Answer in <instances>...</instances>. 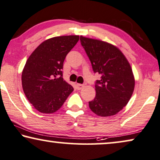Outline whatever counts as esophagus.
Masks as SVG:
<instances>
[{
    "instance_id": "esophagus-1",
    "label": "esophagus",
    "mask_w": 160,
    "mask_h": 160,
    "mask_svg": "<svg viewBox=\"0 0 160 160\" xmlns=\"http://www.w3.org/2000/svg\"><path fill=\"white\" fill-rule=\"evenodd\" d=\"M83 87H84V85L79 84V83H78V84H77V89L78 90H81Z\"/></svg>"
}]
</instances>
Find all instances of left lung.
Wrapping results in <instances>:
<instances>
[{
  "label": "left lung",
  "mask_w": 160,
  "mask_h": 160,
  "mask_svg": "<svg viewBox=\"0 0 160 160\" xmlns=\"http://www.w3.org/2000/svg\"><path fill=\"white\" fill-rule=\"evenodd\" d=\"M80 42L94 73L101 75L95 83L96 97L89 107L100 117L112 116L127 105L133 93L134 76L123 53L113 45L80 36Z\"/></svg>",
  "instance_id": "8db88e82"
}]
</instances>
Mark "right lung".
Here are the masks:
<instances>
[{
	"mask_svg": "<svg viewBox=\"0 0 160 160\" xmlns=\"http://www.w3.org/2000/svg\"><path fill=\"white\" fill-rule=\"evenodd\" d=\"M79 40L78 35L54 37L42 42L27 61L22 74L24 93L41 113L59 109L74 91L63 79V64Z\"/></svg>",
	"mask_w": 160,
	"mask_h": 160,
	"instance_id": "1",
	"label": "right lung"
}]
</instances>
